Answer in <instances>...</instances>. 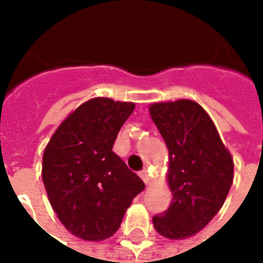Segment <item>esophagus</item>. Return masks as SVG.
Wrapping results in <instances>:
<instances>
[{"mask_svg": "<svg viewBox=\"0 0 263 263\" xmlns=\"http://www.w3.org/2000/svg\"><path fill=\"white\" fill-rule=\"evenodd\" d=\"M139 176H141V179L145 182V184H149V183H151V175H149V172L146 171V169H143V171L139 173Z\"/></svg>", "mask_w": 263, "mask_h": 263, "instance_id": "1", "label": "esophagus"}]
</instances>
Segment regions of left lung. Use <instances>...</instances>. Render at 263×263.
<instances>
[{
    "label": "left lung",
    "instance_id": "8db88e82",
    "mask_svg": "<svg viewBox=\"0 0 263 263\" xmlns=\"http://www.w3.org/2000/svg\"><path fill=\"white\" fill-rule=\"evenodd\" d=\"M149 114L169 151L172 192L169 209L152 218L155 230L169 239L193 237L226 201L234 160L200 104L192 100L154 103Z\"/></svg>",
    "mask_w": 263,
    "mask_h": 263
}]
</instances>
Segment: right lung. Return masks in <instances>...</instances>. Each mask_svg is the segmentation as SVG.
I'll return each instance as SVG.
<instances>
[{
	"label": "right lung",
	"mask_w": 263,
	"mask_h": 263,
	"mask_svg": "<svg viewBox=\"0 0 263 263\" xmlns=\"http://www.w3.org/2000/svg\"><path fill=\"white\" fill-rule=\"evenodd\" d=\"M135 104L96 97L71 111L50 138L42 180L66 230L84 241H103L120 228L145 184L112 152Z\"/></svg>",
	"instance_id": "right-lung-1"
}]
</instances>
